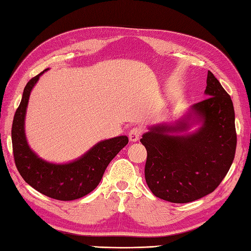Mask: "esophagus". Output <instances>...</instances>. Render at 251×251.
Wrapping results in <instances>:
<instances>
[{
	"label": "esophagus",
	"mask_w": 251,
	"mask_h": 251,
	"mask_svg": "<svg viewBox=\"0 0 251 251\" xmlns=\"http://www.w3.org/2000/svg\"><path fill=\"white\" fill-rule=\"evenodd\" d=\"M141 128L139 127H133L130 129L129 131V140L131 142H136L138 141V140L140 139V137H141Z\"/></svg>",
	"instance_id": "1"
}]
</instances>
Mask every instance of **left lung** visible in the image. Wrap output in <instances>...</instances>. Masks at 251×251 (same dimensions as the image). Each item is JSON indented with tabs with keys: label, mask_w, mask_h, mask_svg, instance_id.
Masks as SVG:
<instances>
[{
	"label": "left lung",
	"mask_w": 251,
	"mask_h": 251,
	"mask_svg": "<svg viewBox=\"0 0 251 251\" xmlns=\"http://www.w3.org/2000/svg\"><path fill=\"white\" fill-rule=\"evenodd\" d=\"M207 98L192 104L174 125L150 127L140 140L147 149L145 180L153 194L172 203H188L216 189L235 156V114L231 97L208 71ZM198 130L176 135L193 122Z\"/></svg>",
	"instance_id": "obj_1"
}]
</instances>
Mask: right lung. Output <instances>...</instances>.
<instances>
[{"mask_svg":"<svg viewBox=\"0 0 251 251\" xmlns=\"http://www.w3.org/2000/svg\"><path fill=\"white\" fill-rule=\"evenodd\" d=\"M44 72L26 83L21 102L13 121L11 141L17 169L25 182L34 189L52 199L72 201L94 190L108 167L120 151L128 143L126 136L98 142L77 160L68 164H52L40 158L28 147L25 120L31 91Z\"/></svg>","mask_w":251,"mask_h":251,"instance_id":"1","label":"right lung"}]
</instances>
